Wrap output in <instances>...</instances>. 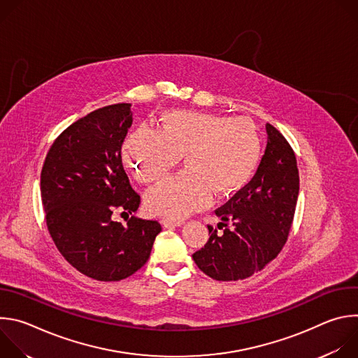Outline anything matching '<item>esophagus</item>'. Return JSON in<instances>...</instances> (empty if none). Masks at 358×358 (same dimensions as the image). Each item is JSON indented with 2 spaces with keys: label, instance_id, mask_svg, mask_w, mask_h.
Segmentation results:
<instances>
[{
  "label": "esophagus",
  "instance_id": "esophagus-1",
  "mask_svg": "<svg viewBox=\"0 0 358 358\" xmlns=\"http://www.w3.org/2000/svg\"><path fill=\"white\" fill-rule=\"evenodd\" d=\"M164 228H174V227H181L184 224V221H173V220H163L162 221Z\"/></svg>",
  "mask_w": 358,
  "mask_h": 358
}]
</instances>
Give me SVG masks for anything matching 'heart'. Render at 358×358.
Segmentation results:
<instances>
[{"instance_id": "heart-1", "label": "heart", "mask_w": 358, "mask_h": 358, "mask_svg": "<svg viewBox=\"0 0 358 358\" xmlns=\"http://www.w3.org/2000/svg\"><path fill=\"white\" fill-rule=\"evenodd\" d=\"M162 130L138 126L124 141L126 167L141 184L164 178L185 155L187 170L151 188L144 207L151 215L180 221L208 208L215 194L243 189L258 169L262 144L245 117H221L191 110H170Z\"/></svg>"}]
</instances>
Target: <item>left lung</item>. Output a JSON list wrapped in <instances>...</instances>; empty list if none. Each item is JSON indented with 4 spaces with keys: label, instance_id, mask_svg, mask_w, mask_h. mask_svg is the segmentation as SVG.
<instances>
[{
    "label": "left lung",
    "instance_id": "1",
    "mask_svg": "<svg viewBox=\"0 0 358 358\" xmlns=\"http://www.w3.org/2000/svg\"><path fill=\"white\" fill-rule=\"evenodd\" d=\"M268 144L261 164L248 185L215 210L220 235L192 255L196 266L215 280H241L262 271L285 246L299 195L294 151L272 124H266ZM233 227L227 228V222Z\"/></svg>",
    "mask_w": 358,
    "mask_h": 358
}]
</instances>
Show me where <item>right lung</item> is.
I'll return each mask as SVG.
<instances>
[{
  "mask_svg": "<svg viewBox=\"0 0 358 358\" xmlns=\"http://www.w3.org/2000/svg\"><path fill=\"white\" fill-rule=\"evenodd\" d=\"M130 106H105L72 123L50 145L41 171L50 236L75 269L100 282L137 272L162 231L157 221L131 217L122 225L112 220L140 206L120 155L133 123Z\"/></svg>",
  "mask_w": 358,
  "mask_h": 358,
  "instance_id": "obj_1",
  "label": "right lung"
}]
</instances>
